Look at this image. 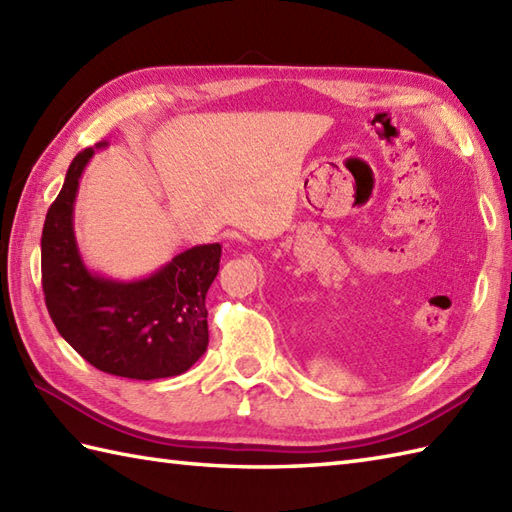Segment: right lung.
I'll return each instance as SVG.
<instances>
[{
	"label": "right lung",
	"instance_id": "obj_1",
	"mask_svg": "<svg viewBox=\"0 0 512 512\" xmlns=\"http://www.w3.org/2000/svg\"><path fill=\"white\" fill-rule=\"evenodd\" d=\"M92 154L94 147L76 154L43 224L41 286L50 319L105 374L134 380L180 376L209 345L204 301L220 270L222 246H193L138 281L90 273L76 248L72 211Z\"/></svg>",
	"mask_w": 512,
	"mask_h": 512
}]
</instances>
